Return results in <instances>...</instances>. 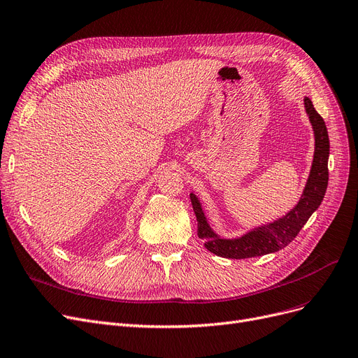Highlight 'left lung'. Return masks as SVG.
I'll list each match as a JSON object with an SVG mask.
<instances>
[{
    "label": "left lung",
    "mask_w": 358,
    "mask_h": 358,
    "mask_svg": "<svg viewBox=\"0 0 358 358\" xmlns=\"http://www.w3.org/2000/svg\"><path fill=\"white\" fill-rule=\"evenodd\" d=\"M303 104H306V112L313 125L315 149L310 177L299 202L279 220L249 230L243 236L236 237V239H224L209 227L199 199L194 193H190V201L197 220V236L205 242V248L209 252L231 259L254 258L277 252V250L283 249L295 239L299 230L303 227V224L320 206L329 181V136L323 117L317 113L311 100L306 97Z\"/></svg>",
    "instance_id": "1"
}]
</instances>
